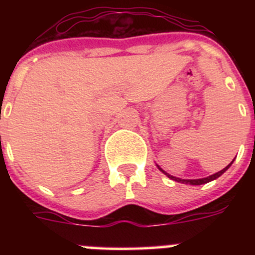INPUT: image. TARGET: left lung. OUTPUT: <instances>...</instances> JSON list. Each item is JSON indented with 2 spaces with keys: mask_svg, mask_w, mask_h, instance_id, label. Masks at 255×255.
Returning <instances> with one entry per match:
<instances>
[{
  "mask_svg": "<svg viewBox=\"0 0 255 255\" xmlns=\"http://www.w3.org/2000/svg\"><path fill=\"white\" fill-rule=\"evenodd\" d=\"M234 162V161H233ZM233 162H231V163H233ZM231 163L230 164H227L226 167L224 168V170H221V171H218V172H216V173H213V175H211V176H208V177H204V179H194V180H186V179H179V177H175V176H171V175H168L167 172H164L163 170H162L161 167H159L158 166V168L159 170L162 171V172L164 173V175H167L168 177H170L171 180H175V181H177V182H182V184H190V185H202V184H207V182H209V181H212V180H216L217 179V177H220L221 175H222V173L225 172V171L227 170V168L230 167V166H231Z\"/></svg>",
  "mask_w": 255,
  "mask_h": 255,
  "instance_id": "obj_1",
  "label": "left lung"
}]
</instances>
